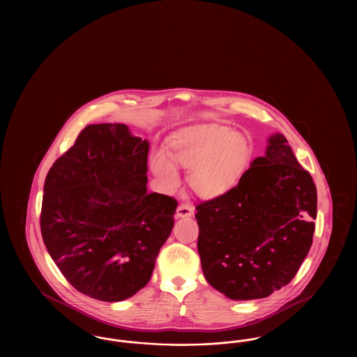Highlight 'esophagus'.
<instances>
[{
    "label": "esophagus",
    "mask_w": 357,
    "mask_h": 357,
    "mask_svg": "<svg viewBox=\"0 0 357 357\" xmlns=\"http://www.w3.org/2000/svg\"><path fill=\"white\" fill-rule=\"evenodd\" d=\"M194 214V206L191 204H182L176 208V215L179 218H188Z\"/></svg>",
    "instance_id": "esophagus-1"
}]
</instances>
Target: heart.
Wrapping results in <instances>:
<instances>
[{
  "instance_id": "1",
  "label": "heart",
  "mask_w": 357,
  "mask_h": 357,
  "mask_svg": "<svg viewBox=\"0 0 357 357\" xmlns=\"http://www.w3.org/2000/svg\"><path fill=\"white\" fill-rule=\"evenodd\" d=\"M253 155L250 142L222 126H195L172 136L167 156L188 170L191 190L204 198L221 197L236 186ZM169 160V161H170ZM162 153L153 156V170L167 186L179 182L178 172Z\"/></svg>"
}]
</instances>
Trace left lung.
Masks as SVG:
<instances>
[{"label": "left lung", "instance_id": "1", "mask_svg": "<svg viewBox=\"0 0 357 357\" xmlns=\"http://www.w3.org/2000/svg\"><path fill=\"white\" fill-rule=\"evenodd\" d=\"M195 208L207 282L231 300L264 298L288 285L309 253L317 190L275 134L237 186Z\"/></svg>", "mask_w": 357, "mask_h": 357}]
</instances>
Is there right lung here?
<instances>
[{
	"instance_id": "obj_1",
	"label": "right lung",
	"mask_w": 357,
	"mask_h": 357,
	"mask_svg": "<svg viewBox=\"0 0 357 357\" xmlns=\"http://www.w3.org/2000/svg\"><path fill=\"white\" fill-rule=\"evenodd\" d=\"M149 142L126 124H89L48 171L40 227L69 284L121 301L144 288L178 202L147 192Z\"/></svg>"
}]
</instances>
